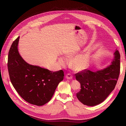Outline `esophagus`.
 <instances>
[{
  "mask_svg": "<svg viewBox=\"0 0 126 126\" xmlns=\"http://www.w3.org/2000/svg\"><path fill=\"white\" fill-rule=\"evenodd\" d=\"M65 78L67 79H73V76L70 74H67L65 76Z\"/></svg>",
  "mask_w": 126,
  "mask_h": 126,
  "instance_id": "obj_1",
  "label": "esophagus"
}]
</instances>
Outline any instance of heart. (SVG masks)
Here are the masks:
<instances>
[{"instance_id": "obj_1", "label": "heart", "mask_w": 126, "mask_h": 126, "mask_svg": "<svg viewBox=\"0 0 126 126\" xmlns=\"http://www.w3.org/2000/svg\"><path fill=\"white\" fill-rule=\"evenodd\" d=\"M67 57L70 58V55ZM58 62L61 64L64 65L66 63V60L64 58L60 57L58 58ZM90 53L87 52L81 55H79L75 58L71 62V66L74 70L77 71H81L86 70L90 65Z\"/></svg>"}]
</instances>
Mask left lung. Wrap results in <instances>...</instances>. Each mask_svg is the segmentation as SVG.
<instances>
[{
    "mask_svg": "<svg viewBox=\"0 0 126 126\" xmlns=\"http://www.w3.org/2000/svg\"><path fill=\"white\" fill-rule=\"evenodd\" d=\"M111 64L102 70H84L75 74L81 84L76 94L79 100L84 105L95 106L102 102L113 91L118 79L120 70V55L116 50Z\"/></svg>",
    "mask_w": 126,
    "mask_h": 126,
    "instance_id": "left-lung-1",
    "label": "left lung"
}]
</instances>
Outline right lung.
I'll list each match as a JSON object with an SVG mask.
<instances>
[{"label":"right lung","instance_id":"obj_1","mask_svg":"<svg viewBox=\"0 0 126 126\" xmlns=\"http://www.w3.org/2000/svg\"><path fill=\"white\" fill-rule=\"evenodd\" d=\"M19 37L13 42L8 56V70L13 87L28 103L44 105L52 98L59 83L63 81V70L52 72L32 65L23 60L18 50Z\"/></svg>","mask_w":126,"mask_h":126}]
</instances>
